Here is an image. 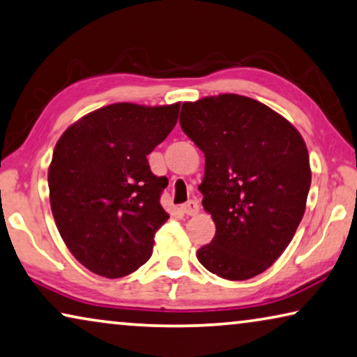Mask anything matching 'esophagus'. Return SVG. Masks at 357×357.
Segmentation results:
<instances>
[{
    "mask_svg": "<svg viewBox=\"0 0 357 357\" xmlns=\"http://www.w3.org/2000/svg\"><path fill=\"white\" fill-rule=\"evenodd\" d=\"M181 211L184 213V215H189V216H194V215H197V213H199V204H197L195 200H189V202H185L184 205H181V208H179Z\"/></svg>",
    "mask_w": 357,
    "mask_h": 357,
    "instance_id": "obj_1",
    "label": "esophagus"
}]
</instances>
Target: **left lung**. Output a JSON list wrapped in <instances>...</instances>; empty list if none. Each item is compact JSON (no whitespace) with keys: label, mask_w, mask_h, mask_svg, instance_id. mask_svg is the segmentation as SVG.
<instances>
[{"label":"left lung","mask_w":357,"mask_h":357,"mask_svg":"<svg viewBox=\"0 0 357 357\" xmlns=\"http://www.w3.org/2000/svg\"><path fill=\"white\" fill-rule=\"evenodd\" d=\"M179 123L205 153L202 205L216 225L197 258L229 280L261 274L294 238L311 185L310 155L296 128L238 94L184 102Z\"/></svg>","instance_id":"1"}]
</instances>
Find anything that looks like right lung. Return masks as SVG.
I'll use <instances>...</instances> for the list:
<instances>
[{"mask_svg": "<svg viewBox=\"0 0 357 357\" xmlns=\"http://www.w3.org/2000/svg\"><path fill=\"white\" fill-rule=\"evenodd\" d=\"M179 104L119 102L84 115L57 141L47 172L52 216L84 268L116 279L152 255L153 236L168 220L160 195L168 185L147 155L178 121Z\"/></svg>", "mask_w": 357, "mask_h": 357, "instance_id": "right-lung-1", "label": "right lung"}]
</instances>
